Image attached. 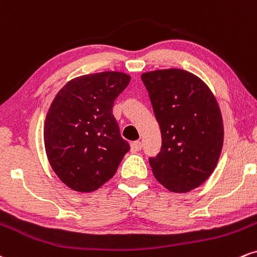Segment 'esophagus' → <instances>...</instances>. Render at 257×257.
Listing matches in <instances>:
<instances>
[{
    "instance_id": "34e87169",
    "label": "esophagus",
    "mask_w": 257,
    "mask_h": 257,
    "mask_svg": "<svg viewBox=\"0 0 257 257\" xmlns=\"http://www.w3.org/2000/svg\"><path fill=\"white\" fill-rule=\"evenodd\" d=\"M141 149H142V142H140V141L132 142V143H131V152L137 153V152H140Z\"/></svg>"
}]
</instances>
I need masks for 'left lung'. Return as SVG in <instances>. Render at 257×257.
<instances>
[{"mask_svg": "<svg viewBox=\"0 0 257 257\" xmlns=\"http://www.w3.org/2000/svg\"><path fill=\"white\" fill-rule=\"evenodd\" d=\"M161 131L162 146L150 158L153 174L172 192L202 185L218 165L224 123L215 96L201 78L180 68L141 75Z\"/></svg>", "mask_w": 257, "mask_h": 257, "instance_id": "1", "label": "left lung"}]
</instances>
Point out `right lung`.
<instances>
[{"mask_svg": "<svg viewBox=\"0 0 257 257\" xmlns=\"http://www.w3.org/2000/svg\"><path fill=\"white\" fill-rule=\"evenodd\" d=\"M130 80L128 74L115 71L80 75L66 83L51 102L44 121L45 153L69 189H99L130 150L111 110Z\"/></svg>", "mask_w": 257, "mask_h": 257, "instance_id": "obj_1", "label": "right lung"}]
</instances>
